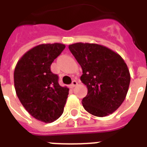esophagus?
Masks as SVG:
<instances>
[{"label":"esophagus","instance_id":"obj_1","mask_svg":"<svg viewBox=\"0 0 147 147\" xmlns=\"http://www.w3.org/2000/svg\"><path fill=\"white\" fill-rule=\"evenodd\" d=\"M77 85H78V82H77V81L74 80L73 82H72V83H71V88H74V87H76Z\"/></svg>","mask_w":147,"mask_h":147}]
</instances>
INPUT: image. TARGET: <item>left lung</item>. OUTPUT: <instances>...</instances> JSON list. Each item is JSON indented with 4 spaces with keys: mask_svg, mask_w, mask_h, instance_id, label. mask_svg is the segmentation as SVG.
<instances>
[{
    "mask_svg": "<svg viewBox=\"0 0 147 147\" xmlns=\"http://www.w3.org/2000/svg\"><path fill=\"white\" fill-rule=\"evenodd\" d=\"M69 49L82 69L80 79L88 88L82 101L84 108L100 117L114 113L123 102L130 85V71L124 60L96 43L76 42Z\"/></svg>",
    "mask_w": 147,
    "mask_h": 147,
    "instance_id": "1",
    "label": "left lung"
}]
</instances>
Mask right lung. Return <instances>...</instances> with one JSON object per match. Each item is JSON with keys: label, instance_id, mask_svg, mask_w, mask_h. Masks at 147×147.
<instances>
[{"label": "right lung", "instance_id": "right-lung-1", "mask_svg": "<svg viewBox=\"0 0 147 147\" xmlns=\"http://www.w3.org/2000/svg\"><path fill=\"white\" fill-rule=\"evenodd\" d=\"M65 48L62 43L40 44L17 62L13 73L16 94L25 109L38 121L52 123L63 113L69 89L60 86L51 71L55 59Z\"/></svg>", "mask_w": 147, "mask_h": 147}]
</instances>
